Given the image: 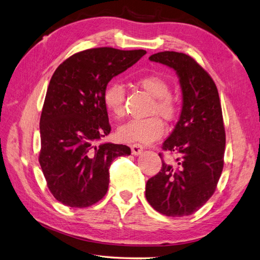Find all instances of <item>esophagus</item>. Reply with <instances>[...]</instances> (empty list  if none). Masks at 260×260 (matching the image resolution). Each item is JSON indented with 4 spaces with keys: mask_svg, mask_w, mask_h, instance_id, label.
I'll return each instance as SVG.
<instances>
[{
    "mask_svg": "<svg viewBox=\"0 0 260 260\" xmlns=\"http://www.w3.org/2000/svg\"><path fill=\"white\" fill-rule=\"evenodd\" d=\"M131 148H132V154L135 155V156L141 155L142 152H143V149H144L143 145H141V144H134V145H132Z\"/></svg>",
    "mask_w": 260,
    "mask_h": 260,
    "instance_id": "esophagus-1",
    "label": "esophagus"
}]
</instances>
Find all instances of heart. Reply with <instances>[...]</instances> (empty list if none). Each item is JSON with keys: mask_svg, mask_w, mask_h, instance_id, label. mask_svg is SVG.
I'll return each mask as SVG.
<instances>
[{"mask_svg": "<svg viewBox=\"0 0 260 260\" xmlns=\"http://www.w3.org/2000/svg\"><path fill=\"white\" fill-rule=\"evenodd\" d=\"M138 85L154 98L149 108V114L158 113L167 121H174L178 116L180 105L177 98L170 94V86L166 80L158 75H145L138 79ZM126 91L124 85L112 82L103 92V102L113 115L121 117L125 113ZM165 124L158 115L146 118H135L119 126L117 137L124 143L150 144L161 137Z\"/></svg>", "mask_w": 260, "mask_h": 260, "instance_id": "heart-1", "label": "heart"}]
</instances>
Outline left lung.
I'll list each match as a JSON object with an SVG mask.
<instances>
[{
    "label": "left lung",
    "instance_id": "obj_1",
    "mask_svg": "<svg viewBox=\"0 0 260 260\" xmlns=\"http://www.w3.org/2000/svg\"><path fill=\"white\" fill-rule=\"evenodd\" d=\"M174 69L182 90V110L174 132L162 144L177 154L146 183V199L167 216L197 212L213 196L224 166L225 128L217 88L193 58L176 51L149 57ZM162 158V154H159Z\"/></svg>",
    "mask_w": 260,
    "mask_h": 260
}]
</instances>
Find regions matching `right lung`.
Masks as SVG:
<instances>
[{"instance_id": "1", "label": "right lung", "mask_w": 260, "mask_h": 260, "mask_svg": "<svg viewBox=\"0 0 260 260\" xmlns=\"http://www.w3.org/2000/svg\"><path fill=\"white\" fill-rule=\"evenodd\" d=\"M145 54L92 48L66 59L52 75L39 122L38 159L57 201L70 208L96 203L108 192L113 160L131 155L126 145L98 143L111 132L103 92Z\"/></svg>"}]
</instances>
